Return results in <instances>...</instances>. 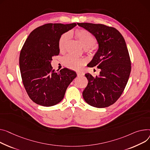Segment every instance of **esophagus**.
Returning a JSON list of instances; mask_svg holds the SVG:
<instances>
[{
  "label": "esophagus",
  "instance_id": "esophagus-1",
  "mask_svg": "<svg viewBox=\"0 0 150 150\" xmlns=\"http://www.w3.org/2000/svg\"><path fill=\"white\" fill-rule=\"evenodd\" d=\"M77 75H78V76H80L84 75V74L82 72H77Z\"/></svg>",
  "mask_w": 150,
  "mask_h": 150
}]
</instances>
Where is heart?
Listing matches in <instances>:
<instances>
[{
	"mask_svg": "<svg viewBox=\"0 0 150 150\" xmlns=\"http://www.w3.org/2000/svg\"><path fill=\"white\" fill-rule=\"evenodd\" d=\"M74 34L85 49L92 47L96 43L95 37L86 30L77 29L75 31ZM69 38V34L68 33H65L61 36L58 42L59 51H63L65 49ZM63 64L66 67L70 69L78 71L84 65V61L82 58L76 57L72 55H67L63 59Z\"/></svg>",
	"mask_w": 150,
	"mask_h": 150,
	"instance_id": "1",
	"label": "heart"
}]
</instances>
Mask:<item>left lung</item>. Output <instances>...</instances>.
Returning <instances> with one entry per match:
<instances>
[{"label":"left lung","mask_w":150,"mask_h":150,"mask_svg":"<svg viewBox=\"0 0 150 150\" xmlns=\"http://www.w3.org/2000/svg\"><path fill=\"white\" fill-rule=\"evenodd\" d=\"M96 38L98 49L87 66L100 69L93 77L89 73L83 92L85 101L96 108L114 104L122 95L131 72V62L125 40L117 30L102 24L77 23Z\"/></svg>","instance_id":"obj_1"}]
</instances>
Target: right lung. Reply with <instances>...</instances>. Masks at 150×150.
<instances>
[{"label": "right lung", "instance_id": "add662e5", "mask_svg": "<svg viewBox=\"0 0 150 150\" xmlns=\"http://www.w3.org/2000/svg\"><path fill=\"white\" fill-rule=\"evenodd\" d=\"M76 26L75 23L45 24L33 30L25 41L20 54V70L26 91L37 104L51 107L61 102L76 76L67 68L54 72L51 66L52 57L59 53V38Z\"/></svg>", "mask_w": 150, "mask_h": 150}]
</instances>
